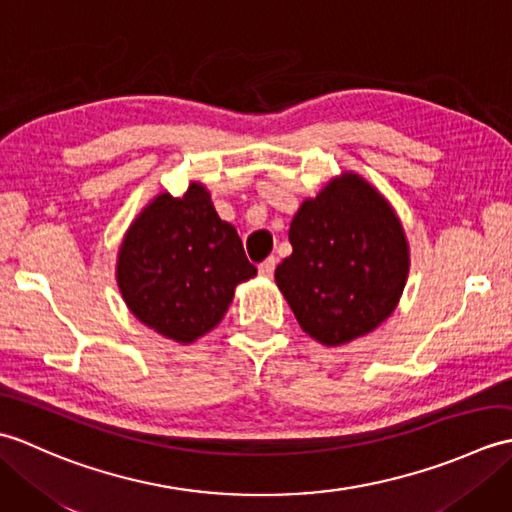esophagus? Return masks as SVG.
Instances as JSON below:
<instances>
[{
    "instance_id": "obj_1",
    "label": "esophagus",
    "mask_w": 512,
    "mask_h": 512,
    "mask_svg": "<svg viewBox=\"0 0 512 512\" xmlns=\"http://www.w3.org/2000/svg\"><path fill=\"white\" fill-rule=\"evenodd\" d=\"M275 266H277V257H268L262 264H259V273H262L264 277H270L275 273Z\"/></svg>"
}]
</instances>
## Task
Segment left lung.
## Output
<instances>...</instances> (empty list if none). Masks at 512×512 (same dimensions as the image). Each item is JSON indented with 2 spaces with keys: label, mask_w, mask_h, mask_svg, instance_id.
Instances as JSON below:
<instances>
[{
  "label": "left lung",
  "mask_w": 512,
  "mask_h": 512,
  "mask_svg": "<svg viewBox=\"0 0 512 512\" xmlns=\"http://www.w3.org/2000/svg\"><path fill=\"white\" fill-rule=\"evenodd\" d=\"M292 255L275 281L301 330L328 347L376 330L405 288L409 246L391 204L356 173H343L292 217Z\"/></svg>",
  "instance_id": "left-lung-1"
}]
</instances>
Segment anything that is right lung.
<instances>
[{
	"label": "right lung",
	"instance_id": "right-lung-1",
	"mask_svg": "<svg viewBox=\"0 0 512 512\" xmlns=\"http://www.w3.org/2000/svg\"><path fill=\"white\" fill-rule=\"evenodd\" d=\"M255 275L235 226L220 220L200 182L182 198L156 195L129 226L116 264L134 317L182 345L211 332L235 286Z\"/></svg>",
	"mask_w": 512,
	"mask_h": 512
}]
</instances>
